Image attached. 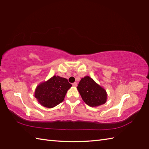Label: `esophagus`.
Returning <instances> with one entry per match:
<instances>
[{
	"mask_svg": "<svg viewBox=\"0 0 149 149\" xmlns=\"http://www.w3.org/2000/svg\"><path fill=\"white\" fill-rule=\"evenodd\" d=\"M72 85H73V86H74V87H76L77 84V83H76V82H75V83H74L72 84Z\"/></svg>",
	"mask_w": 149,
	"mask_h": 149,
	"instance_id": "1",
	"label": "esophagus"
}]
</instances>
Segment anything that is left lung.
Here are the masks:
<instances>
[{
    "mask_svg": "<svg viewBox=\"0 0 149 149\" xmlns=\"http://www.w3.org/2000/svg\"><path fill=\"white\" fill-rule=\"evenodd\" d=\"M77 88L83 101L88 106L97 107L106 102L107 93L105 89L89 76L82 78Z\"/></svg>",
    "mask_w": 149,
    "mask_h": 149,
    "instance_id": "1",
    "label": "left lung"
}]
</instances>
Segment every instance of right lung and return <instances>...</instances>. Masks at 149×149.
<instances>
[{"label":"right lung","instance_id":"right-lung-1","mask_svg":"<svg viewBox=\"0 0 149 149\" xmlns=\"http://www.w3.org/2000/svg\"><path fill=\"white\" fill-rule=\"evenodd\" d=\"M71 86L67 79L54 75L48 81L38 85L34 97L43 106L52 108L63 102Z\"/></svg>","mask_w":149,"mask_h":149}]
</instances>
